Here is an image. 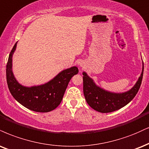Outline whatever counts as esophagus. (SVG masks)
Instances as JSON below:
<instances>
[{
	"label": "esophagus",
	"mask_w": 149,
	"mask_h": 149,
	"mask_svg": "<svg viewBox=\"0 0 149 149\" xmlns=\"http://www.w3.org/2000/svg\"><path fill=\"white\" fill-rule=\"evenodd\" d=\"M80 67H84L83 64H82V63H80Z\"/></svg>",
	"instance_id": "obj_1"
}]
</instances>
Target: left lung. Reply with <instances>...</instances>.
I'll list each match as a JSON object with an SVG mask.
<instances>
[{
	"mask_svg": "<svg viewBox=\"0 0 149 149\" xmlns=\"http://www.w3.org/2000/svg\"><path fill=\"white\" fill-rule=\"evenodd\" d=\"M144 72V63L140 76L135 85L128 91L122 93L112 92L105 90L95 83L87 73L83 71V93L88 105L94 110L107 113L119 110L130 103L136 96L141 84Z\"/></svg>",
	"mask_w": 149,
	"mask_h": 149,
	"instance_id": "1",
	"label": "left lung"
}]
</instances>
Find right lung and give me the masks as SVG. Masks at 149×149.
<instances>
[{"label": "right lung", "mask_w": 149, "mask_h": 149, "mask_svg": "<svg viewBox=\"0 0 149 149\" xmlns=\"http://www.w3.org/2000/svg\"><path fill=\"white\" fill-rule=\"evenodd\" d=\"M17 42L10 52L6 67L8 88L12 96L19 103L30 110L48 112L60 105L71 78L78 73L76 67H71L60 71L53 79L40 85L26 87L19 83L12 71V56Z\"/></svg>", "instance_id": "right-lung-1"}]
</instances>
